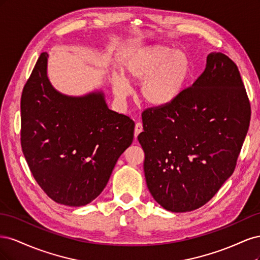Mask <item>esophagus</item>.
<instances>
[{
  "mask_svg": "<svg viewBox=\"0 0 260 260\" xmlns=\"http://www.w3.org/2000/svg\"><path fill=\"white\" fill-rule=\"evenodd\" d=\"M142 131H143V124H142V122H137L136 123V128H135V138H138V136Z\"/></svg>",
  "mask_w": 260,
  "mask_h": 260,
  "instance_id": "34e87169",
  "label": "esophagus"
}]
</instances>
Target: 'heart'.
<instances>
[{
    "instance_id": "obj_1",
    "label": "heart",
    "mask_w": 260,
    "mask_h": 260,
    "mask_svg": "<svg viewBox=\"0 0 260 260\" xmlns=\"http://www.w3.org/2000/svg\"><path fill=\"white\" fill-rule=\"evenodd\" d=\"M123 76L129 82L142 83L141 95L154 107H166L180 98L191 76L187 55L166 45H146L133 51L122 64ZM113 90L123 101L130 88L120 76H113Z\"/></svg>"
}]
</instances>
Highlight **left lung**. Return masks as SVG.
<instances>
[{
    "label": "left lung",
    "instance_id": "1",
    "mask_svg": "<svg viewBox=\"0 0 260 260\" xmlns=\"http://www.w3.org/2000/svg\"><path fill=\"white\" fill-rule=\"evenodd\" d=\"M146 184L172 212L192 211L210 201L231 177L250 120V104L238 66L210 53L206 68L166 107L142 113Z\"/></svg>",
    "mask_w": 260,
    "mask_h": 260
}]
</instances>
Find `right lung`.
I'll return each instance as SVG.
<instances>
[{
  "label": "right lung",
  "mask_w": 260,
  "mask_h": 260,
  "mask_svg": "<svg viewBox=\"0 0 260 260\" xmlns=\"http://www.w3.org/2000/svg\"><path fill=\"white\" fill-rule=\"evenodd\" d=\"M48 57L41 53L22 90V153L50 199L84 206L104 190L131 145L135 122L111 111L102 92L74 98L55 90L46 75Z\"/></svg>",
  "instance_id": "obj_1"
}]
</instances>
